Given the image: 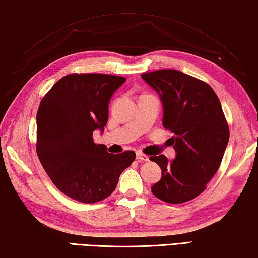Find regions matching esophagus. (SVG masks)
I'll list each match as a JSON object with an SVG mask.
<instances>
[{"instance_id":"34e87169","label":"esophagus","mask_w":258,"mask_h":258,"mask_svg":"<svg viewBox=\"0 0 258 258\" xmlns=\"http://www.w3.org/2000/svg\"><path fill=\"white\" fill-rule=\"evenodd\" d=\"M136 159L138 161H149V157L145 156V154L141 153V152H137L136 153Z\"/></svg>"}]
</instances>
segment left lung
Listing matches in <instances>:
<instances>
[{
	"label": "left lung",
	"mask_w": 258,
	"mask_h": 258,
	"mask_svg": "<svg viewBox=\"0 0 258 258\" xmlns=\"http://www.w3.org/2000/svg\"><path fill=\"white\" fill-rule=\"evenodd\" d=\"M143 81L159 94L162 125L175 159L151 157L161 168V179L151 188L159 200L172 204L188 202L207 188L223 160L229 129L215 91L207 83L179 70L143 74Z\"/></svg>",
	"instance_id": "8db88e82"
}]
</instances>
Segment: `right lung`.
Listing matches in <instances>:
<instances>
[{"label": "right lung", "mask_w": 258, "mask_h": 258, "mask_svg": "<svg viewBox=\"0 0 258 258\" xmlns=\"http://www.w3.org/2000/svg\"><path fill=\"white\" fill-rule=\"evenodd\" d=\"M124 82V77L113 75H68L39 106V160L56 188L82 203L108 197L136 158L134 151L108 153L106 145L92 140L94 130L104 132L110 98Z\"/></svg>", "instance_id": "add662e5"}]
</instances>
